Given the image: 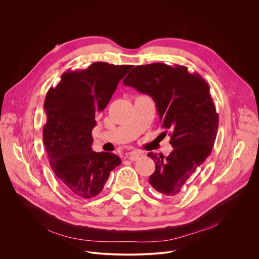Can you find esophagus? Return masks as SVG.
Wrapping results in <instances>:
<instances>
[{
    "label": "esophagus",
    "mask_w": 259,
    "mask_h": 259,
    "mask_svg": "<svg viewBox=\"0 0 259 259\" xmlns=\"http://www.w3.org/2000/svg\"><path fill=\"white\" fill-rule=\"evenodd\" d=\"M142 155H143V154H142L141 152H139V151H133V152H130V153H129L128 159H130V160H132V161H135V160H137L138 158H140Z\"/></svg>",
    "instance_id": "obj_1"
}]
</instances>
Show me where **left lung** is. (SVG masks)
Masks as SVG:
<instances>
[{
	"label": "left lung",
	"instance_id": "1",
	"mask_svg": "<svg viewBox=\"0 0 259 259\" xmlns=\"http://www.w3.org/2000/svg\"><path fill=\"white\" fill-rule=\"evenodd\" d=\"M124 85L150 96L156 106L161 127L169 129L167 156L149 152L155 163L149 184L167 198L181 195L186 181L211 152L219 127V114L209 86L187 67L153 63L136 66Z\"/></svg>",
	"mask_w": 259,
	"mask_h": 259
}]
</instances>
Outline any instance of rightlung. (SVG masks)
<instances>
[{"label": "right lung", "mask_w": 259, "mask_h": 259, "mask_svg": "<svg viewBox=\"0 0 259 259\" xmlns=\"http://www.w3.org/2000/svg\"><path fill=\"white\" fill-rule=\"evenodd\" d=\"M132 67L97 62L84 70H68L47 94L42 139L50 164L63 186L81 199L99 195L111 170L121 163L114 153L92 149V131L97 114Z\"/></svg>", "instance_id": "add662e5"}]
</instances>
